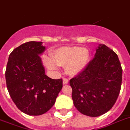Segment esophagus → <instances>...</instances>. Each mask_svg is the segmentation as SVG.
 <instances>
[{
    "instance_id": "obj_1",
    "label": "esophagus",
    "mask_w": 130,
    "mask_h": 130,
    "mask_svg": "<svg viewBox=\"0 0 130 130\" xmlns=\"http://www.w3.org/2000/svg\"><path fill=\"white\" fill-rule=\"evenodd\" d=\"M68 79H66V78H63L62 79V82H63V84H68Z\"/></svg>"
}]
</instances>
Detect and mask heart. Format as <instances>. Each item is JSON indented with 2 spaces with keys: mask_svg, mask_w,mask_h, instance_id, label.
I'll list each match as a JSON object with an SVG mask.
<instances>
[{
  "mask_svg": "<svg viewBox=\"0 0 130 130\" xmlns=\"http://www.w3.org/2000/svg\"><path fill=\"white\" fill-rule=\"evenodd\" d=\"M53 60L46 59V65L49 70H56L58 65L67 67V71L71 75H76L87 65L89 54L82 47H62L52 54Z\"/></svg>",
  "mask_w": 130,
  "mask_h": 130,
  "instance_id": "b5f03b06",
  "label": "heart"
}]
</instances>
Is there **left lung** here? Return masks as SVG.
Listing matches in <instances>:
<instances>
[{
  "instance_id": "1",
  "label": "left lung",
  "mask_w": 130,
  "mask_h": 130,
  "mask_svg": "<svg viewBox=\"0 0 130 130\" xmlns=\"http://www.w3.org/2000/svg\"><path fill=\"white\" fill-rule=\"evenodd\" d=\"M122 73L117 54L106 45L100 44L94 58L70 81L77 110L91 117L109 111L119 95Z\"/></svg>"
}]
</instances>
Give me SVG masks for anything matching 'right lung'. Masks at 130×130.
<instances>
[{
    "mask_svg": "<svg viewBox=\"0 0 130 130\" xmlns=\"http://www.w3.org/2000/svg\"><path fill=\"white\" fill-rule=\"evenodd\" d=\"M42 42H28L10 54L5 71L8 92L20 111L30 116H40L55 104L62 88V79L45 74L39 55L45 50Z\"/></svg>",
    "mask_w": 130,
    "mask_h": 130,
    "instance_id": "1",
    "label": "right lung"
}]
</instances>
